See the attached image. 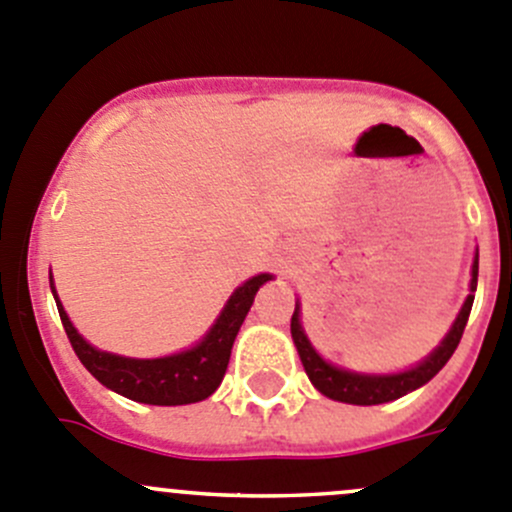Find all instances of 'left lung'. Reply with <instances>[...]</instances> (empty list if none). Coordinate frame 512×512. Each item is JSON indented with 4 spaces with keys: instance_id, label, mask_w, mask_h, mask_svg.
Instances as JSON below:
<instances>
[{
    "instance_id": "obj_1",
    "label": "left lung",
    "mask_w": 512,
    "mask_h": 512,
    "mask_svg": "<svg viewBox=\"0 0 512 512\" xmlns=\"http://www.w3.org/2000/svg\"><path fill=\"white\" fill-rule=\"evenodd\" d=\"M476 285H478V257L473 260V280H471V294L463 302L461 314L453 322L451 332L446 334V339L441 342V347L436 349L431 356L421 361L409 371H401V374H389V376H369V374H354V371L337 369V366L327 364L309 344L307 334H304L302 324H299V304L294 307L292 314V339L294 347H297L299 359H302L304 371H307L309 381L314 384V389L322 391L324 396L334 401H344V404H356V406H376L386 404V401H394L406 396L409 391L418 389L426 381H431L438 371L446 366V361L451 359L456 352L458 342L463 337V329H466L468 317H471L473 297H476Z\"/></svg>"
}]
</instances>
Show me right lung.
Returning a JSON list of instances; mask_svg holds the SVG:
<instances>
[{"label": "right lung", "instance_id": "right-lung-1", "mask_svg": "<svg viewBox=\"0 0 512 512\" xmlns=\"http://www.w3.org/2000/svg\"><path fill=\"white\" fill-rule=\"evenodd\" d=\"M267 280H272V277L257 275L242 287H237L235 294L227 299L218 322L213 324V329L205 334L198 347L183 354L163 356V359H126V356L98 352L89 342H84V337L69 322L54 287H51V292H54L61 324H64L71 347H74L81 364L103 386L126 396V399L138 401V404L183 406L208 399L218 389L225 376L227 361H230L232 342H235L237 332H240L242 322L250 312L257 289Z\"/></svg>", "mask_w": 512, "mask_h": 512}]
</instances>
